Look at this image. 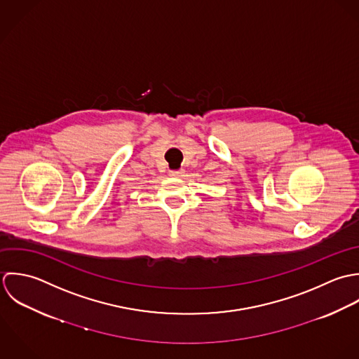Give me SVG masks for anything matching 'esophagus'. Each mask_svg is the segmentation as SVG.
Segmentation results:
<instances>
[{"instance_id":"34e87169","label":"esophagus","mask_w":359,"mask_h":359,"mask_svg":"<svg viewBox=\"0 0 359 359\" xmlns=\"http://www.w3.org/2000/svg\"><path fill=\"white\" fill-rule=\"evenodd\" d=\"M169 175H170L172 177H180V176L184 175V170H182V169H180V170H170Z\"/></svg>"}]
</instances>
